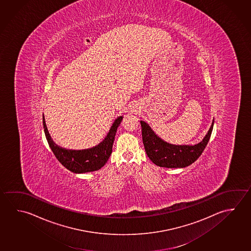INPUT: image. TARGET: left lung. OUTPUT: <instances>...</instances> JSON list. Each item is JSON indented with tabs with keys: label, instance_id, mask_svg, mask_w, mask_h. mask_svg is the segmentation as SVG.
I'll list each match as a JSON object with an SVG mask.
<instances>
[{
	"label": "left lung",
	"instance_id": "1",
	"mask_svg": "<svg viewBox=\"0 0 251 251\" xmlns=\"http://www.w3.org/2000/svg\"><path fill=\"white\" fill-rule=\"evenodd\" d=\"M140 123L143 143L150 159L158 167L180 168L191 165L201 156L210 140L214 121L202 142L195 145H170L156 136L148 124Z\"/></svg>",
	"mask_w": 251,
	"mask_h": 251
}]
</instances>
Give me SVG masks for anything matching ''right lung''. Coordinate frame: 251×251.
<instances>
[{
	"label": "right lung",
	"mask_w": 251,
	"mask_h": 251,
	"mask_svg": "<svg viewBox=\"0 0 251 251\" xmlns=\"http://www.w3.org/2000/svg\"><path fill=\"white\" fill-rule=\"evenodd\" d=\"M124 117L120 116L119 118L115 120V123L111 127L110 131L101 144H100L96 147H93L92 149L82 151L62 149L55 145L51 139V136L48 131L45 123L44 115L43 126L45 135L49 142V146L60 163L70 171L76 174H82L87 172L97 171L106 164L112 153V148L115 141L117 127H119Z\"/></svg>",
	"instance_id": "obj_1"
}]
</instances>
